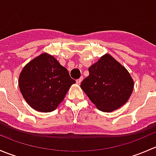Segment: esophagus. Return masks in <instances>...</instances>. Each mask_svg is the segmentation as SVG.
Here are the masks:
<instances>
[{"label":"esophagus","instance_id":"esophagus-1","mask_svg":"<svg viewBox=\"0 0 156 156\" xmlns=\"http://www.w3.org/2000/svg\"><path fill=\"white\" fill-rule=\"evenodd\" d=\"M83 81V77H81V78H78V80H77L76 81V82H77V84H80L81 83V81Z\"/></svg>","mask_w":156,"mask_h":156}]
</instances>
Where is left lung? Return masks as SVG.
<instances>
[{
    "label": "left lung",
    "mask_w": 156,
    "mask_h": 156,
    "mask_svg": "<svg viewBox=\"0 0 156 156\" xmlns=\"http://www.w3.org/2000/svg\"><path fill=\"white\" fill-rule=\"evenodd\" d=\"M88 70L89 75L81 87L99 110L111 112L127 103L134 82L120 62L106 53Z\"/></svg>",
    "instance_id": "8db88e82"
}]
</instances>
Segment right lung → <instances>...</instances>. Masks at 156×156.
<instances>
[{"instance_id":"add662e5","label":"right lung","mask_w":156,"mask_h":156,"mask_svg":"<svg viewBox=\"0 0 156 156\" xmlns=\"http://www.w3.org/2000/svg\"><path fill=\"white\" fill-rule=\"evenodd\" d=\"M75 83L68 70L47 53L26 64L19 77L23 98L31 108L41 112L54 111Z\"/></svg>"}]
</instances>
